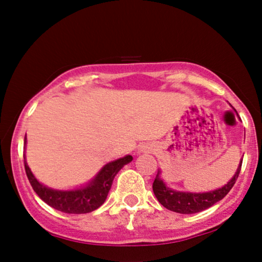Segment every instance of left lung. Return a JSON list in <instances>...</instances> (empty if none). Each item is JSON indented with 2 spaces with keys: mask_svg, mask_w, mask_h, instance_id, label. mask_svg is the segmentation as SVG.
I'll use <instances>...</instances> for the list:
<instances>
[{
  "mask_svg": "<svg viewBox=\"0 0 262 262\" xmlns=\"http://www.w3.org/2000/svg\"><path fill=\"white\" fill-rule=\"evenodd\" d=\"M243 160H240L239 166H237L235 175H234L227 182L223 187L214 189L209 192H183L176 191L167 187L166 183L161 179V171H158L154 183H152V191H154L155 197L165 208L172 210V212L181 213V214H193V213L202 212V210L209 208L213 204L219 202L221 200L227 196L228 192L235 183L237 176L242 169Z\"/></svg>",
  "mask_w": 262,
  "mask_h": 262,
  "instance_id": "1",
  "label": "left lung"
}]
</instances>
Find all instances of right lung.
Here are the masks:
<instances>
[{"instance_id":"add662e5","label":"right lung","mask_w":262,"mask_h":262,"mask_svg":"<svg viewBox=\"0 0 262 262\" xmlns=\"http://www.w3.org/2000/svg\"><path fill=\"white\" fill-rule=\"evenodd\" d=\"M27 138H25V145ZM133 160L132 155H125L121 159L108 162L96 173L86 185L73 189H55L48 187L39 182L29 169L25 155V169L33 189L45 203L54 209L69 214H85L97 209L104 203L108 196L114 177L124 165Z\"/></svg>"}]
</instances>
